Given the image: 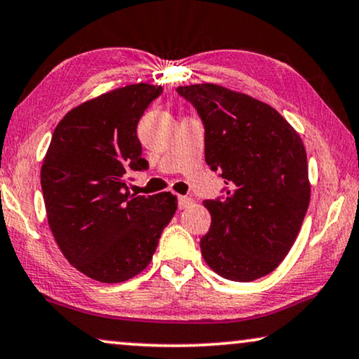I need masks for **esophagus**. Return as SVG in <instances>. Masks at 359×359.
<instances>
[{"mask_svg": "<svg viewBox=\"0 0 359 359\" xmlns=\"http://www.w3.org/2000/svg\"><path fill=\"white\" fill-rule=\"evenodd\" d=\"M177 202H179L180 210H185V208H189L190 205H192V198H190V197H179V198H177Z\"/></svg>", "mask_w": 359, "mask_h": 359, "instance_id": "obj_1", "label": "esophagus"}]
</instances>
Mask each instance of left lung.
Masks as SVG:
<instances>
[{
  "label": "left lung",
  "instance_id": "obj_1",
  "mask_svg": "<svg viewBox=\"0 0 359 359\" xmlns=\"http://www.w3.org/2000/svg\"><path fill=\"white\" fill-rule=\"evenodd\" d=\"M177 93L197 109L205 161L223 179L222 197L200 240L203 259L224 279L250 283L269 274L292 248L310 202L307 154L294 128L269 104L218 85Z\"/></svg>",
  "mask_w": 359,
  "mask_h": 359
}]
</instances>
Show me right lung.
Here are the masks:
<instances>
[{"label":"right lung","instance_id":"obj_1","mask_svg":"<svg viewBox=\"0 0 359 359\" xmlns=\"http://www.w3.org/2000/svg\"><path fill=\"white\" fill-rule=\"evenodd\" d=\"M162 87L137 83L72 109L57 124L41 170L47 219L67 261L100 283L146 269L174 217L170 192L136 195L131 170H147L137 123Z\"/></svg>","mask_w":359,"mask_h":359}]
</instances>
